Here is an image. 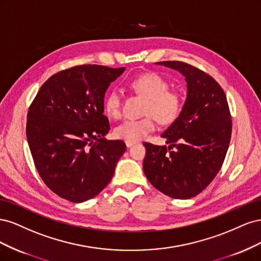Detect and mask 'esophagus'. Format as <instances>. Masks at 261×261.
<instances>
[{
  "label": "esophagus",
  "mask_w": 261,
  "mask_h": 261,
  "mask_svg": "<svg viewBox=\"0 0 261 261\" xmlns=\"http://www.w3.org/2000/svg\"><path fill=\"white\" fill-rule=\"evenodd\" d=\"M136 143H134V141H128V140H126L125 141V145H126V147H132V146H134V145H135Z\"/></svg>",
  "instance_id": "obj_1"
}]
</instances>
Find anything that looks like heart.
I'll use <instances>...</instances> for the list:
<instances>
[{
    "instance_id": "obj_1",
    "label": "heart",
    "mask_w": 261,
    "mask_h": 261,
    "mask_svg": "<svg viewBox=\"0 0 261 261\" xmlns=\"http://www.w3.org/2000/svg\"><path fill=\"white\" fill-rule=\"evenodd\" d=\"M129 87L139 96L147 99L145 114L139 120H126L116 126L114 135L125 141H134L146 138L155 128L154 118L162 125L174 122L183 109V98L180 93L169 89V83L162 76L153 72L144 73L129 83ZM107 114L118 118L122 114V96L117 90L107 93L103 101Z\"/></svg>"
}]
</instances>
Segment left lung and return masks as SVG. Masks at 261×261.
I'll use <instances>...</instances> for the list:
<instances>
[{"label":"left lung","instance_id":"left-lung-1","mask_svg":"<svg viewBox=\"0 0 261 261\" xmlns=\"http://www.w3.org/2000/svg\"><path fill=\"white\" fill-rule=\"evenodd\" d=\"M185 77L187 97L176 120L161 137L168 146L145 143L144 172L158 191L175 199L198 195L216 177L232 134L225 93L207 73L184 62H156Z\"/></svg>","mask_w":261,"mask_h":261}]
</instances>
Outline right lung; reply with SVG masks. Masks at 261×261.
<instances>
[{"label": "right lung", "mask_w": 261, "mask_h": 261, "mask_svg": "<svg viewBox=\"0 0 261 261\" xmlns=\"http://www.w3.org/2000/svg\"><path fill=\"white\" fill-rule=\"evenodd\" d=\"M125 67L78 65L54 74L39 89L27 115L26 135L36 169L53 193L72 202L97 196L125 152L108 140L105 94Z\"/></svg>", "instance_id": "right-lung-1"}]
</instances>
